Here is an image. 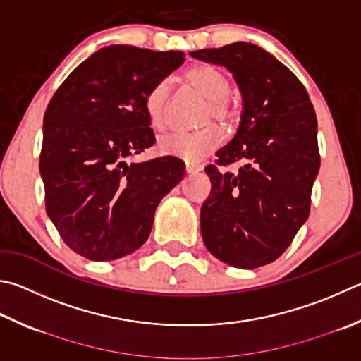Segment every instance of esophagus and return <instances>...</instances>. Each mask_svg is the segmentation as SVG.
Wrapping results in <instances>:
<instances>
[{"label":"esophagus","instance_id":"obj_1","mask_svg":"<svg viewBox=\"0 0 361 361\" xmlns=\"http://www.w3.org/2000/svg\"><path fill=\"white\" fill-rule=\"evenodd\" d=\"M202 170V166L199 164H194V162H186V173L192 175V173H197Z\"/></svg>","mask_w":361,"mask_h":361}]
</instances>
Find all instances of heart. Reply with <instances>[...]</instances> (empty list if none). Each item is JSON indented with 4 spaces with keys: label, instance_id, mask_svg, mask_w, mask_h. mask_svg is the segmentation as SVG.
I'll return each mask as SVG.
<instances>
[{
    "label": "heart",
    "instance_id": "1",
    "mask_svg": "<svg viewBox=\"0 0 361 361\" xmlns=\"http://www.w3.org/2000/svg\"><path fill=\"white\" fill-rule=\"evenodd\" d=\"M186 80L208 101L200 123L205 128L194 134L162 135L158 148L162 154L175 156L186 162H199L222 143V133L219 128L209 123L216 121L222 128L231 129L240 120V110L228 97L231 80L219 69L208 66V64H197L186 72ZM167 82L154 85L147 94V114L153 128L158 130L167 128Z\"/></svg>",
    "mask_w": 361,
    "mask_h": 361
}]
</instances>
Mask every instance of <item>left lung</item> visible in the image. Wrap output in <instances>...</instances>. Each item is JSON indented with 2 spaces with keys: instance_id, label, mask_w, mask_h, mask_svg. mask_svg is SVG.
I'll return each instance as SVG.
<instances>
[{
  "instance_id": "left-lung-1",
  "label": "left lung",
  "mask_w": 361,
  "mask_h": 361,
  "mask_svg": "<svg viewBox=\"0 0 361 361\" xmlns=\"http://www.w3.org/2000/svg\"><path fill=\"white\" fill-rule=\"evenodd\" d=\"M191 55L224 66L243 99L237 134L216 164L244 167L237 176L205 167L212 192L200 209L203 243L235 268L271 264L310 216L320 167L316 112L293 72L259 45L233 42Z\"/></svg>"
}]
</instances>
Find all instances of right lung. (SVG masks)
<instances>
[{"label":"right lung","mask_w":361,"mask_h":361,"mask_svg":"<svg viewBox=\"0 0 361 361\" xmlns=\"http://www.w3.org/2000/svg\"><path fill=\"white\" fill-rule=\"evenodd\" d=\"M183 51L109 45L71 72L44 115L39 159L45 208L82 257L107 262L137 251L154 212L185 176V162L128 158L154 145L147 94L185 63Z\"/></svg>","instance_id":"obj_1"}]
</instances>
